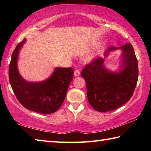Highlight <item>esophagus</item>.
Returning a JSON list of instances; mask_svg holds the SVG:
<instances>
[{"label":"esophagus","instance_id":"esophagus-1","mask_svg":"<svg viewBox=\"0 0 151 151\" xmlns=\"http://www.w3.org/2000/svg\"><path fill=\"white\" fill-rule=\"evenodd\" d=\"M80 70H75V72H74V75H75V76H78L80 75Z\"/></svg>","mask_w":151,"mask_h":151}]
</instances>
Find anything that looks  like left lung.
Masks as SVG:
<instances>
[{"instance_id": "obj_1", "label": "left lung", "mask_w": 151, "mask_h": 151, "mask_svg": "<svg viewBox=\"0 0 151 151\" xmlns=\"http://www.w3.org/2000/svg\"><path fill=\"white\" fill-rule=\"evenodd\" d=\"M116 48H108L104 55ZM121 48L123 50V69L119 73L106 70L102 58L91 61L81 72L86 83L88 103L96 111L104 112L119 108L130 100L136 88L139 68L134 48L131 43Z\"/></svg>"}]
</instances>
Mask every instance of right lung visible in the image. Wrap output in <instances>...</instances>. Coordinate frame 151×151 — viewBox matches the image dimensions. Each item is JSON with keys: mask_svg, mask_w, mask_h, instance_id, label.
I'll list each match as a JSON object with an SVG mask.
<instances>
[{"mask_svg": "<svg viewBox=\"0 0 151 151\" xmlns=\"http://www.w3.org/2000/svg\"><path fill=\"white\" fill-rule=\"evenodd\" d=\"M24 39L13 51L9 68V81L17 100L25 108L41 114L57 111L63 103L73 78V68H56L49 78L40 83L24 81L17 69L18 54Z\"/></svg>", "mask_w": 151, "mask_h": 151, "instance_id": "1", "label": "right lung"}]
</instances>
